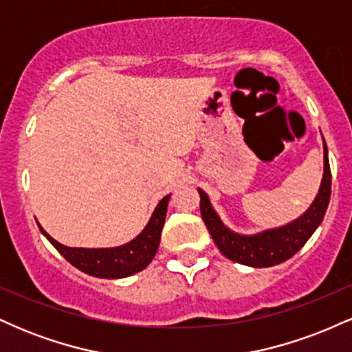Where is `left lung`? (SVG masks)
Segmentation results:
<instances>
[{
	"label": "left lung",
	"mask_w": 352,
	"mask_h": 352,
	"mask_svg": "<svg viewBox=\"0 0 352 352\" xmlns=\"http://www.w3.org/2000/svg\"><path fill=\"white\" fill-rule=\"evenodd\" d=\"M322 153H324V170L319 190L305 213L294 218L289 223L276 228H266L263 232L243 235L233 232L223 223L217 210L213 208L207 192L199 188L200 212L207 225L210 235L221 253L235 263L253 266V268H268L289 260L294 253L300 252L316 232L324 218L331 199V168L328 159V147L322 137Z\"/></svg>",
	"instance_id": "left-lung-1"
}]
</instances>
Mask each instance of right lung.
<instances>
[{"mask_svg":"<svg viewBox=\"0 0 352 352\" xmlns=\"http://www.w3.org/2000/svg\"><path fill=\"white\" fill-rule=\"evenodd\" d=\"M168 200H170V193L157 204L151 220L134 240L112 246V248H72L54 240L39 223L38 227L43 235L50 240V243L80 272L96 278L119 280V278H127L142 272L153 260L159 250Z\"/></svg>","mask_w":352,"mask_h":352,"instance_id":"1","label":"right lung"}]
</instances>
